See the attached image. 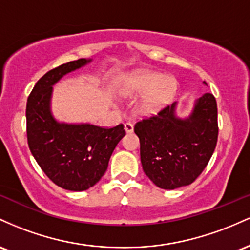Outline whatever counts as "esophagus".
Listing matches in <instances>:
<instances>
[{
  "label": "esophagus",
  "instance_id": "1",
  "mask_svg": "<svg viewBox=\"0 0 250 250\" xmlns=\"http://www.w3.org/2000/svg\"><path fill=\"white\" fill-rule=\"evenodd\" d=\"M124 127H125V131L127 133L133 132V124H131V123H125Z\"/></svg>",
  "mask_w": 250,
  "mask_h": 250
}]
</instances>
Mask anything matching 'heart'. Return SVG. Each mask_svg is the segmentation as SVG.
<instances>
[{
	"mask_svg": "<svg viewBox=\"0 0 250 250\" xmlns=\"http://www.w3.org/2000/svg\"><path fill=\"white\" fill-rule=\"evenodd\" d=\"M177 83L172 77L162 73L143 71L131 75L123 88L127 97H140L137 110L140 114L151 116L167 106L176 93Z\"/></svg>",
	"mask_w": 250,
	"mask_h": 250,
	"instance_id": "obj_1",
	"label": "heart"
}]
</instances>
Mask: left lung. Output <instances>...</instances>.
I'll return each instance as SVG.
<instances>
[{
	"instance_id": "8db88e82",
	"label": "left lung",
	"mask_w": 250,
	"mask_h": 250,
	"mask_svg": "<svg viewBox=\"0 0 250 250\" xmlns=\"http://www.w3.org/2000/svg\"><path fill=\"white\" fill-rule=\"evenodd\" d=\"M176 106L173 103L134 125L143 170L157 187L167 190L189 186L201 175L218 136L217 104L211 93L198 98L187 118L176 116Z\"/></svg>"
}]
</instances>
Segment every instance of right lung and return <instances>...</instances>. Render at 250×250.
Segmentation results:
<instances>
[{"label":"right lung","mask_w":250,"mask_h":250,"mask_svg":"<svg viewBox=\"0 0 250 250\" xmlns=\"http://www.w3.org/2000/svg\"><path fill=\"white\" fill-rule=\"evenodd\" d=\"M79 59L47 72L27 100V139L29 150L53 183L71 191H83L100 181L112 152L125 136L124 125L104 128L92 124H67L50 110L53 85L63 75L89 63Z\"/></svg>","instance_id":"1"}]
</instances>
